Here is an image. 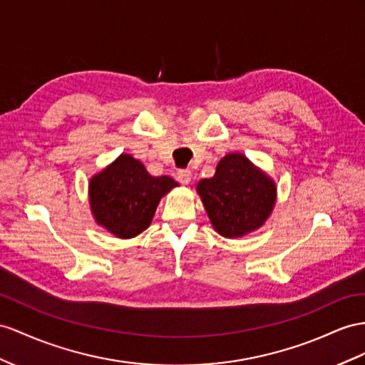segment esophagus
Returning <instances> with one entry per match:
<instances>
[{
  "mask_svg": "<svg viewBox=\"0 0 365 365\" xmlns=\"http://www.w3.org/2000/svg\"><path fill=\"white\" fill-rule=\"evenodd\" d=\"M191 179H192V174H191L190 170H180V171H177V180H179L180 183L188 185V183L191 182Z\"/></svg>",
  "mask_w": 365,
  "mask_h": 365,
  "instance_id": "obj_1",
  "label": "esophagus"
}]
</instances>
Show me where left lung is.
Wrapping results in <instances>:
<instances>
[{
    "mask_svg": "<svg viewBox=\"0 0 365 365\" xmlns=\"http://www.w3.org/2000/svg\"><path fill=\"white\" fill-rule=\"evenodd\" d=\"M197 191L212 227L223 237H240L259 228L276 200V186L245 155L222 158L211 179H203Z\"/></svg>",
    "mask_w": 365,
    "mask_h": 365,
    "instance_id": "1",
    "label": "left lung"
}]
</instances>
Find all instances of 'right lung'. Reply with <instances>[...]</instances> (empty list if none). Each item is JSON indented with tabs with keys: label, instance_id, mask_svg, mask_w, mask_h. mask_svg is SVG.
<instances>
[{
	"label": "right lung",
	"instance_id": "1",
	"mask_svg": "<svg viewBox=\"0 0 365 365\" xmlns=\"http://www.w3.org/2000/svg\"><path fill=\"white\" fill-rule=\"evenodd\" d=\"M174 186L171 177H153L133 155L121 154L91 180V208L100 225L129 239L149 227L160 197Z\"/></svg>",
	"mask_w": 365,
	"mask_h": 365
}]
</instances>
